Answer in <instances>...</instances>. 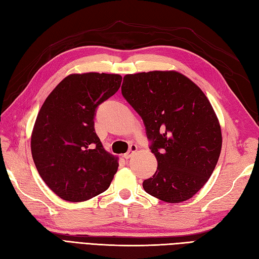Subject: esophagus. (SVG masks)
I'll return each mask as SVG.
<instances>
[{
	"label": "esophagus",
	"mask_w": 259,
	"mask_h": 259,
	"mask_svg": "<svg viewBox=\"0 0 259 259\" xmlns=\"http://www.w3.org/2000/svg\"><path fill=\"white\" fill-rule=\"evenodd\" d=\"M137 150H138V147H137L136 145H131L130 146V149L128 150V152H125L124 155H123V158L124 159H129V158H131L133 157L135 153L137 152Z\"/></svg>",
	"instance_id": "34e87169"
}]
</instances>
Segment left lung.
Segmentation results:
<instances>
[{
    "label": "left lung",
    "instance_id": "1",
    "mask_svg": "<svg viewBox=\"0 0 259 259\" xmlns=\"http://www.w3.org/2000/svg\"><path fill=\"white\" fill-rule=\"evenodd\" d=\"M121 92L144 120L158 167L142 187L162 201L190 199L222 151L221 123L205 93L177 71L125 74Z\"/></svg>",
    "mask_w": 259,
    "mask_h": 259
}]
</instances>
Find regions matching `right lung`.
<instances>
[{
	"label": "right lung",
	"mask_w": 259,
	"mask_h": 259,
	"mask_svg": "<svg viewBox=\"0 0 259 259\" xmlns=\"http://www.w3.org/2000/svg\"><path fill=\"white\" fill-rule=\"evenodd\" d=\"M122 76L72 73L48 96L31 135L38 175L61 199L80 202L106 191L119 167L95 131L99 104L119 90Z\"/></svg>",
	"instance_id": "add662e5"
}]
</instances>
